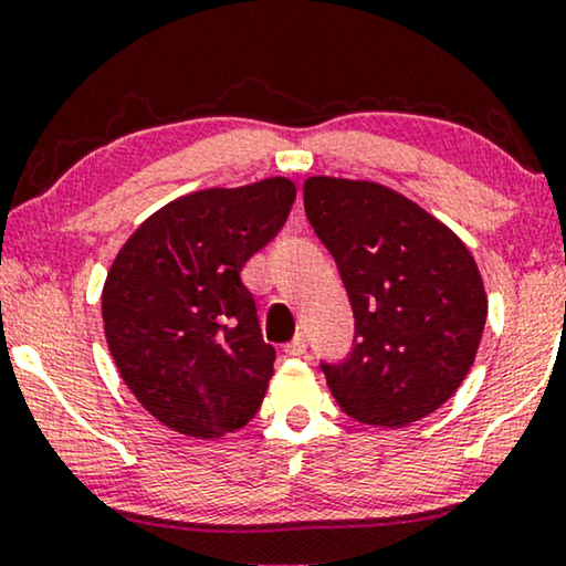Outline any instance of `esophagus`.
Masks as SVG:
<instances>
[{"label":"esophagus","mask_w":566,"mask_h":566,"mask_svg":"<svg viewBox=\"0 0 566 566\" xmlns=\"http://www.w3.org/2000/svg\"><path fill=\"white\" fill-rule=\"evenodd\" d=\"M306 347H308V343H306V335H301V332H298V335L293 337L291 343L283 347V353H285V355H291V358H301V355H306Z\"/></svg>","instance_id":"1"}]
</instances>
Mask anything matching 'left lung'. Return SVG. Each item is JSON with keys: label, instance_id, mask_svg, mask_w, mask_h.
Segmentation results:
<instances>
[{"label": "left lung", "instance_id": "8db88e82", "mask_svg": "<svg viewBox=\"0 0 566 566\" xmlns=\"http://www.w3.org/2000/svg\"><path fill=\"white\" fill-rule=\"evenodd\" d=\"M304 208L355 316L350 355L322 363L332 397L374 428L436 412L467 378L486 322L469 247L415 200L370 180L308 177Z\"/></svg>", "mask_w": 566, "mask_h": 566}]
</instances>
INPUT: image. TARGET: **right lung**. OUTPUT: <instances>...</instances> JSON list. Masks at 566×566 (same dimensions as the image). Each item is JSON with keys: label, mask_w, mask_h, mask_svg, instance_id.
Returning a JSON list of instances; mask_svg holds the SVG:
<instances>
[{"label": "right lung", "mask_w": 566, "mask_h": 566, "mask_svg": "<svg viewBox=\"0 0 566 566\" xmlns=\"http://www.w3.org/2000/svg\"><path fill=\"white\" fill-rule=\"evenodd\" d=\"M289 177L208 188L151 213L103 285L107 347L149 415L190 438H221L258 415L275 350L262 339L242 268L289 219Z\"/></svg>", "instance_id": "right-lung-1"}]
</instances>
